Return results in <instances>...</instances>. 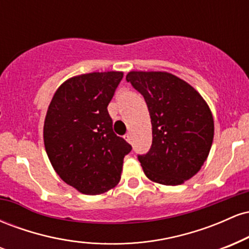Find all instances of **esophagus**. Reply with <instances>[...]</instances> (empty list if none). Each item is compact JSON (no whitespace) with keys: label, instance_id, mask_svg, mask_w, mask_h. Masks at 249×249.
I'll return each instance as SVG.
<instances>
[{"label":"esophagus","instance_id":"1","mask_svg":"<svg viewBox=\"0 0 249 249\" xmlns=\"http://www.w3.org/2000/svg\"><path fill=\"white\" fill-rule=\"evenodd\" d=\"M125 141H126L127 142H132V134L131 133H127V134H125Z\"/></svg>","mask_w":249,"mask_h":249}]
</instances>
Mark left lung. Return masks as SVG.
<instances>
[{
  "instance_id": "8db88e82",
  "label": "left lung",
  "mask_w": 249,
  "mask_h": 249,
  "mask_svg": "<svg viewBox=\"0 0 249 249\" xmlns=\"http://www.w3.org/2000/svg\"><path fill=\"white\" fill-rule=\"evenodd\" d=\"M126 81L144 96L152 124V146L138 156L145 176L166 186L199 172L214 137L211 108L187 82L165 71H130Z\"/></svg>"
}]
</instances>
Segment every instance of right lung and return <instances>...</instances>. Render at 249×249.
Masks as SVG:
<instances>
[{"label":"right lung","instance_id":"right-lung-1","mask_svg":"<svg viewBox=\"0 0 249 249\" xmlns=\"http://www.w3.org/2000/svg\"><path fill=\"white\" fill-rule=\"evenodd\" d=\"M122 71L73 76L59 85L43 126L48 158L59 178L78 192L97 196L116 187L131 145L112 130L107 105Z\"/></svg>","mask_w":249,"mask_h":249}]
</instances>
